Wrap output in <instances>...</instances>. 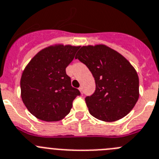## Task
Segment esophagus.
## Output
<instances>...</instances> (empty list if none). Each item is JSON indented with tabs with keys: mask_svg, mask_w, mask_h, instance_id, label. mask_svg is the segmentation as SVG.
Wrapping results in <instances>:
<instances>
[{
	"mask_svg": "<svg viewBox=\"0 0 159 159\" xmlns=\"http://www.w3.org/2000/svg\"><path fill=\"white\" fill-rule=\"evenodd\" d=\"M79 91H80L81 94H83V92H84V91H83V87H79Z\"/></svg>",
	"mask_w": 159,
	"mask_h": 159,
	"instance_id": "1",
	"label": "esophagus"
}]
</instances>
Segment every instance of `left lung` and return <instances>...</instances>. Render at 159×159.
Instances as JSON below:
<instances>
[{
    "instance_id": "1",
    "label": "left lung",
    "mask_w": 159,
    "mask_h": 159,
    "mask_svg": "<svg viewBox=\"0 0 159 159\" xmlns=\"http://www.w3.org/2000/svg\"><path fill=\"white\" fill-rule=\"evenodd\" d=\"M75 59L87 65L92 73L96 90L85 98L89 113L106 122L123 118L139 99V77L124 56L103 44L84 46Z\"/></svg>"
}]
</instances>
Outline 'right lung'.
<instances>
[{
	"mask_svg": "<svg viewBox=\"0 0 159 159\" xmlns=\"http://www.w3.org/2000/svg\"><path fill=\"white\" fill-rule=\"evenodd\" d=\"M80 46L56 44L40 50L30 61L20 80L21 98L27 110L45 121H58L69 113L80 92L71 86L65 68Z\"/></svg>",
	"mask_w": 159,
	"mask_h": 159,
	"instance_id": "add662e5",
	"label": "right lung"
}]
</instances>
